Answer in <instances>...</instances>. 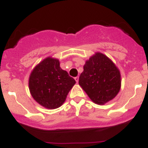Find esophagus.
Listing matches in <instances>:
<instances>
[{"label": "esophagus", "mask_w": 148, "mask_h": 148, "mask_svg": "<svg viewBox=\"0 0 148 148\" xmlns=\"http://www.w3.org/2000/svg\"><path fill=\"white\" fill-rule=\"evenodd\" d=\"M74 79H75V80H76V82H78V81H79V77H74Z\"/></svg>", "instance_id": "obj_1"}]
</instances>
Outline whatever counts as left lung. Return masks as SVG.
<instances>
[{"label":"left lung","mask_w":148,"mask_h":148,"mask_svg":"<svg viewBox=\"0 0 148 148\" xmlns=\"http://www.w3.org/2000/svg\"><path fill=\"white\" fill-rule=\"evenodd\" d=\"M83 69L79 76V84L93 102L103 105L119 93L120 73L106 55L97 53L86 61Z\"/></svg>","instance_id":"left-lung-1"}]
</instances>
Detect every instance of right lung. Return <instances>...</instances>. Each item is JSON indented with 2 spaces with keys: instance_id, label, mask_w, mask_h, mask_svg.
Listing matches in <instances>:
<instances>
[{
  "instance_id": "obj_1",
  "label": "right lung",
  "mask_w": 148,
  "mask_h": 148,
  "mask_svg": "<svg viewBox=\"0 0 148 148\" xmlns=\"http://www.w3.org/2000/svg\"><path fill=\"white\" fill-rule=\"evenodd\" d=\"M76 81L60 67L58 60L48 58L32 72L29 90L40 105L49 109L58 108L65 102Z\"/></svg>"
}]
</instances>
